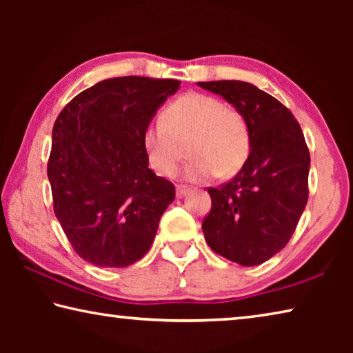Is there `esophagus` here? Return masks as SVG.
<instances>
[{"mask_svg": "<svg viewBox=\"0 0 353 353\" xmlns=\"http://www.w3.org/2000/svg\"><path fill=\"white\" fill-rule=\"evenodd\" d=\"M188 193H190L188 187H182V185H177V188H176L177 198H183V196H187Z\"/></svg>", "mask_w": 353, "mask_h": 353, "instance_id": "esophagus-1", "label": "esophagus"}]
</instances>
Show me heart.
<instances>
[{"instance_id": "obj_1", "label": "heart", "mask_w": 353, "mask_h": 353, "mask_svg": "<svg viewBox=\"0 0 353 353\" xmlns=\"http://www.w3.org/2000/svg\"><path fill=\"white\" fill-rule=\"evenodd\" d=\"M163 123L151 124L143 132V149L148 163L160 176H172L187 154L193 157L183 176L190 182H205L212 177L235 176L246 163L250 135L246 118L235 107L204 93H187L171 103Z\"/></svg>"}]
</instances>
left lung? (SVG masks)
<instances>
[{"mask_svg": "<svg viewBox=\"0 0 353 353\" xmlns=\"http://www.w3.org/2000/svg\"><path fill=\"white\" fill-rule=\"evenodd\" d=\"M198 85L240 110L250 135L241 171L223 187L208 188L212 210L202 232L218 255L241 266L261 265L286 246L305 210V139L292 113L252 83L213 81Z\"/></svg>", "mask_w": 353, "mask_h": 353, "instance_id": "1", "label": "left lung"}]
</instances>
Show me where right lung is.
<instances>
[{
    "mask_svg": "<svg viewBox=\"0 0 353 353\" xmlns=\"http://www.w3.org/2000/svg\"><path fill=\"white\" fill-rule=\"evenodd\" d=\"M181 87L174 79L112 77L87 88L57 117L48 179L54 213L76 254L126 268L152 246L174 185L149 168L143 132Z\"/></svg>",
    "mask_w": 353,
    "mask_h": 353,
    "instance_id": "add662e5",
    "label": "right lung"
}]
</instances>
